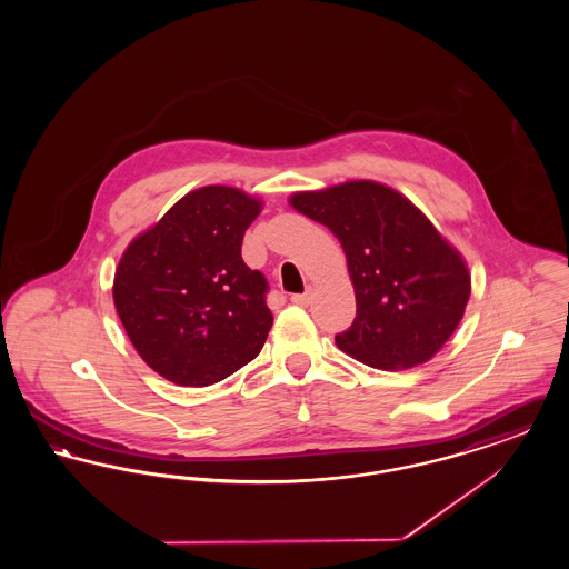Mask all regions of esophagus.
<instances>
[{"mask_svg":"<svg viewBox=\"0 0 569 569\" xmlns=\"http://www.w3.org/2000/svg\"><path fill=\"white\" fill-rule=\"evenodd\" d=\"M311 297H313V295H311V290H305L302 295H292L290 300H292L295 305H298V307H307V305L311 302Z\"/></svg>","mask_w":569,"mask_h":569,"instance_id":"34e87169","label":"esophagus"}]
</instances>
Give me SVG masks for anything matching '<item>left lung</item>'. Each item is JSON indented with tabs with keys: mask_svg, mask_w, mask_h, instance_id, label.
<instances>
[{
	"mask_svg": "<svg viewBox=\"0 0 569 569\" xmlns=\"http://www.w3.org/2000/svg\"><path fill=\"white\" fill-rule=\"evenodd\" d=\"M298 213L325 223L346 251L356 292L339 350L378 369L427 362L459 326L471 279L459 253L399 191L352 181L292 196Z\"/></svg>",
	"mask_w": 569,
	"mask_h": 569,
	"instance_id": "1",
	"label": "left lung"
}]
</instances>
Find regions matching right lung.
<instances>
[{"label":"right lung","mask_w":569,"mask_h":569,"mask_svg":"<svg viewBox=\"0 0 569 569\" xmlns=\"http://www.w3.org/2000/svg\"><path fill=\"white\" fill-rule=\"evenodd\" d=\"M260 202L209 186L183 196L126 249L112 298L136 352L179 386H211L251 362L272 326L269 281L243 262Z\"/></svg>","instance_id":"1"}]
</instances>
